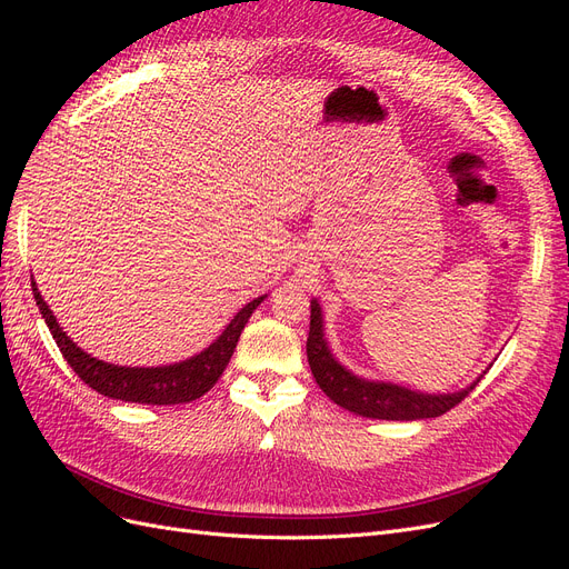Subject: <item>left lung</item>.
Listing matches in <instances>:
<instances>
[{
	"label": "left lung",
	"instance_id": "8db88e82",
	"mask_svg": "<svg viewBox=\"0 0 569 569\" xmlns=\"http://www.w3.org/2000/svg\"><path fill=\"white\" fill-rule=\"evenodd\" d=\"M306 353H308V366H311L318 387L330 396L337 406L356 412V416L372 418V420L410 422V420L439 418L446 410L458 406L489 370L487 368L465 389L446 391V393L441 391L427 393V391L408 389L403 385H393V382L366 380V377H358L349 368H343L335 358L330 341L325 337L322 308L318 299L311 301V332H308Z\"/></svg>",
	"mask_w": 569,
	"mask_h": 569
}]
</instances>
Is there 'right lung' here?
I'll list each match as a JSON object with an SVG mask.
<instances>
[{
  "instance_id": "add662e5",
  "label": "right lung",
  "mask_w": 569,
  "mask_h": 569,
  "mask_svg": "<svg viewBox=\"0 0 569 569\" xmlns=\"http://www.w3.org/2000/svg\"><path fill=\"white\" fill-rule=\"evenodd\" d=\"M32 297H36L40 313L49 327L51 337L57 339V347L68 360V366L73 368V372L84 385L118 401L147 403V406H178V403H189L199 399V396H203L220 380L222 370L228 368L230 358L237 349V341L244 330V325L249 322L251 313L261 306V301L268 295L249 301L242 311L228 322V327L220 332V337L213 339L201 353L184 358L180 363L157 366V368L113 366V363H107V360L90 356L63 332V327L57 322V316L51 313V308L42 299L36 280H32Z\"/></svg>"
}]
</instances>
